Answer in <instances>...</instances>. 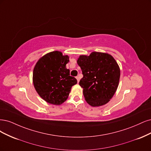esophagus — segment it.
<instances>
[{"instance_id":"34e87169","label":"esophagus","mask_w":151,"mask_h":151,"mask_svg":"<svg viewBox=\"0 0 151 151\" xmlns=\"http://www.w3.org/2000/svg\"><path fill=\"white\" fill-rule=\"evenodd\" d=\"M76 80H77L78 83H79V81H80V77H79V76H77L76 77Z\"/></svg>"}]
</instances>
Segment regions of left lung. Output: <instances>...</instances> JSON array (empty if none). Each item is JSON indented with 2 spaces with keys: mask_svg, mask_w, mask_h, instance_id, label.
Masks as SVG:
<instances>
[{
  "mask_svg": "<svg viewBox=\"0 0 151 151\" xmlns=\"http://www.w3.org/2000/svg\"><path fill=\"white\" fill-rule=\"evenodd\" d=\"M77 63L83 77L79 84L87 103L92 106L107 104L119 85L120 71L114 58L107 53L93 52L80 56Z\"/></svg>",
  "mask_w": 151,
  "mask_h": 151,
  "instance_id": "obj_1",
  "label": "left lung"
}]
</instances>
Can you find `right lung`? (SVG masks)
Wrapping results in <instances>:
<instances>
[{
	"instance_id": "obj_1",
	"label": "right lung",
	"mask_w": 151,
	"mask_h": 151,
	"mask_svg": "<svg viewBox=\"0 0 151 151\" xmlns=\"http://www.w3.org/2000/svg\"><path fill=\"white\" fill-rule=\"evenodd\" d=\"M68 56L52 51L40 58L34 68L33 84L41 98L47 103L60 105L66 101L71 87L77 83L66 65Z\"/></svg>"
}]
</instances>
